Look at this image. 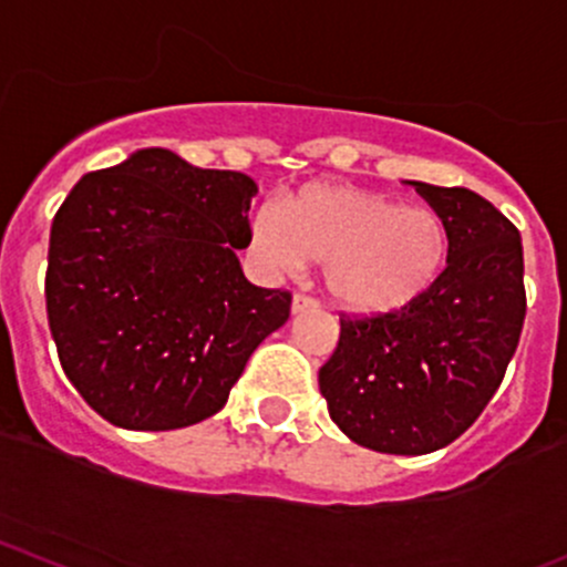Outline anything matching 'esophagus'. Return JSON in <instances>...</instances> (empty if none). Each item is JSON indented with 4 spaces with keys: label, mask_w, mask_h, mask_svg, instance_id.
Listing matches in <instances>:
<instances>
[{
    "label": "esophagus",
    "mask_w": 567,
    "mask_h": 567,
    "mask_svg": "<svg viewBox=\"0 0 567 567\" xmlns=\"http://www.w3.org/2000/svg\"><path fill=\"white\" fill-rule=\"evenodd\" d=\"M312 309H318V301L309 299V296H296L293 303H290V312L293 315H301V312H312Z\"/></svg>",
    "instance_id": "esophagus-1"
}]
</instances>
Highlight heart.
Here are the masks:
<instances>
[{
  "mask_svg": "<svg viewBox=\"0 0 567 567\" xmlns=\"http://www.w3.org/2000/svg\"><path fill=\"white\" fill-rule=\"evenodd\" d=\"M249 249L274 271L323 264L339 309L378 318L432 293L451 258V230L434 208L404 206L350 184H307L249 223Z\"/></svg>",
  "mask_w": 567,
  "mask_h": 567,
  "instance_id": "b5f03b06",
  "label": "heart"
}]
</instances>
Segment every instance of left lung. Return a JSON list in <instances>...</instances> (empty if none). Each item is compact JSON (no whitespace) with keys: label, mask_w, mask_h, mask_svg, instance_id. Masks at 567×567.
<instances>
[{"label":"left lung","mask_w":567,"mask_h":567,"mask_svg":"<svg viewBox=\"0 0 567 567\" xmlns=\"http://www.w3.org/2000/svg\"><path fill=\"white\" fill-rule=\"evenodd\" d=\"M451 230V258L432 293L378 318H339L320 367L331 421L380 454L421 456L475 424L519 344L522 236L505 214L464 187L413 182Z\"/></svg>","instance_id":"obj_1"}]
</instances>
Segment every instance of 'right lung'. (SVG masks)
Masks as SVG:
<instances>
[{
    "mask_svg": "<svg viewBox=\"0 0 567 567\" xmlns=\"http://www.w3.org/2000/svg\"><path fill=\"white\" fill-rule=\"evenodd\" d=\"M258 184L141 148L86 174L51 225L45 309L75 391L113 426L168 432L219 413L249 355L290 318L247 282Z\"/></svg>",
    "mask_w": 567,
    "mask_h": 567,
    "instance_id": "add662e5",
    "label": "right lung"
}]
</instances>
